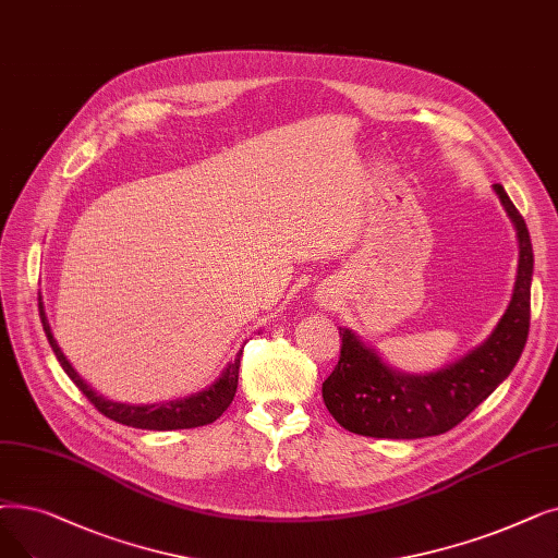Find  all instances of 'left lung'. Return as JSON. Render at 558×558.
I'll use <instances>...</instances> for the list:
<instances>
[{"label": "left lung", "mask_w": 558, "mask_h": 558, "mask_svg": "<svg viewBox=\"0 0 558 558\" xmlns=\"http://www.w3.org/2000/svg\"><path fill=\"white\" fill-rule=\"evenodd\" d=\"M518 234V276L511 303L493 335L453 365L426 376H410L387 367L374 349L349 328H339L342 351L322 395L328 413L351 433L367 438L415 440L440 435L463 422L513 372L529 335L534 251L522 214L493 186Z\"/></svg>", "instance_id": "obj_1"}]
</instances>
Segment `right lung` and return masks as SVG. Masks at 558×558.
Segmentation results:
<instances>
[{
    "label": "right lung",
    "instance_id": "1",
    "mask_svg": "<svg viewBox=\"0 0 558 558\" xmlns=\"http://www.w3.org/2000/svg\"><path fill=\"white\" fill-rule=\"evenodd\" d=\"M38 310H40V322L43 330L47 335V342H50L57 360L61 362L63 372L70 376V380L75 383L80 390L86 395V399L100 410V413L118 424L134 426V428H148V430H175V428H196L205 426L219 420L228 405L234 399L236 392V383H239V360L241 353L228 362V367L221 372V376L211 383L207 390L191 395L186 399H175V401H166V403H153V405H130V403H116L98 395L93 387L75 372V367L70 365L68 357L63 355L61 347L57 344V339L52 335L50 322H47V314L43 310V301L38 299Z\"/></svg>",
    "mask_w": 558,
    "mask_h": 558
}]
</instances>
